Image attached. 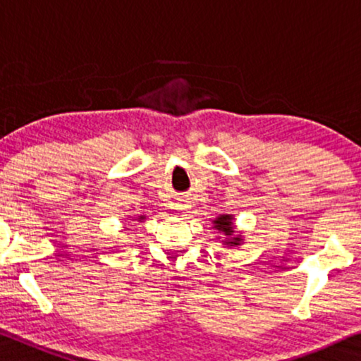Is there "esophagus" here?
Here are the masks:
<instances>
[{
    "mask_svg": "<svg viewBox=\"0 0 361 361\" xmlns=\"http://www.w3.org/2000/svg\"><path fill=\"white\" fill-rule=\"evenodd\" d=\"M173 206H175L176 211H186V209H190V201H186V200L176 201V203Z\"/></svg>",
    "mask_w": 361,
    "mask_h": 361,
    "instance_id": "34e87169",
    "label": "esophagus"
}]
</instances>
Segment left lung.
Wrapping results in <instances>:
<instances>
[{
  "mask_svg": "<svg viewBox=\"0 0 361 361\" xmlns=\"http://www.w3.org/2000/svg\"><path fill=\"white\" fill-rule=\"evenodd\" d=\"M214 228L221 231V233H224L226 236H231V234L234 233L233 231V218L231 216H219L218 219H214ZM243 239L241 238H233L229 239V241H226L228 246H239V243H241Z\"/></svg>",
  "mask_w": 361,
  "mask_h": 361,
  "instance_id": "1",
  "label": "left lung"
}]
</instances>
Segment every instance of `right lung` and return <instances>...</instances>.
I'll return each mask as SVG.
<instances>
[{"label":"right lung","instance_id":"add662e5","mask_svg":"<svg viewBox=\"0 0 361 361\" xmlns=\"http://www.w3.org/2000/svg\"><path fill=\"white\" fill-rule=\"evenodd\" d=\"M138 219H143V216H140V218H138Z\"/></svg>","mask_w":361,"mask_h":361}]
</instances>
